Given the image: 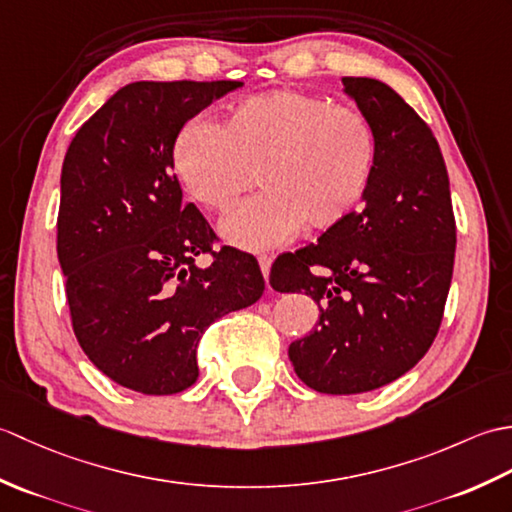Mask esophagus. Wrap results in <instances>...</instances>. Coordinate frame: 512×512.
<instances>
[{"label":"esophagus","mask_w":512,"mask_h":512,"mask_svg":"<svg viewBox=\"0 0 512 512\" xmlns=\"http://www.w3.org/2000/svg\"><path fill=\"white\" fill-rule=\"evenodd\" d=\"M257 259H259V268H262V275H264L266 284H268V277H270V266H273V257H270V255H259Z\"/></svg>","instance_id":"1"}]
</instances>
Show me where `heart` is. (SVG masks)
<instances>
[{"instance_id": "b5f03b06", "label": "heart", "mask_w": 512, "mask_h": 512, "mask_svg": "<svg viewBox=\"0 0 512 512\" xmlns=\"http://www.w3.org/2000/svg\"><path fill=\"white\" fill-rule=\"evenodd\" d=\"M173 171L191 198L228 213L253 184L264 193L222 222L235 246L262 250L306 231H332L358 211L378 167L369 118L299 88H277L231 103L220 125L195 118L171 149Z\"/></svg>"}]
</instances>
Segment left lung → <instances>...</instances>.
Returning <instances> with one entry per match:
<instances>
[{
	"instance_id": "obj_1",
	"label": "left lung",
	"mask_w": 512,
	"mask_h": 512,
	"mask_svg": "<svg viewBox=\"0 0 512 512\" xmlns=\"http://www.w3.org/2000/svg\"><path fill=\"white\" fill-rule=\"evenodd\" d=\"M343 88L376 129L372 187L350 220L270 268L277 292L317 301V328L288 356L303 383L334 396L383 387L429 352L455 259L449 173L429 125L376 79L345 76Z\"/></svg>"
}]
</instances>
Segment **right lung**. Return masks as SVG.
<instances>
[{
  "label": "right lung",
  "mask_w": 512,
  "mask_h": 512,
  "mask_svg": "<svg viewBox=\"0 0 512 512\" xmlns=\"http://www.w3.org/2000/svg\"><path fill=\"white\" fill-rule=\"evenodd\" d=\"M239 81H138L85 121L65 151L57 255L85 356L121 387L169 396L198 380L213 321L266 288L257 259L182 202L173 140ZM209 254L206 269L194 257Z\"/></svg>",
  "instance_id": "1"
}]
</instances>
